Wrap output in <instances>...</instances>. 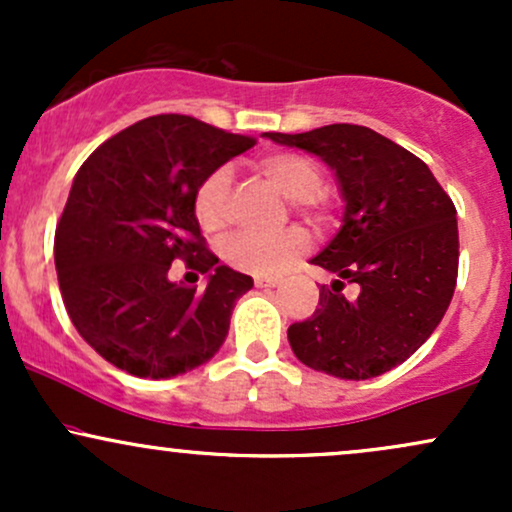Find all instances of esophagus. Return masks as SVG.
<instances>
[{
	"mask_svg": "<svg viewBox=\"0 0 512 512\" xmlns=\"http://www.w3.org/2000/svg\"><path fill=\"white\" fill-rule=\"evenodd\" d=\"M279 284H281L279 279H262V276H257L255 279L257 289H274V286H279Z\"/></svg>",
	"mask_w": 512,
	"mask_h": 512,
	"instance_id": "1",
	"label": "esophagus"
}]
</instances>
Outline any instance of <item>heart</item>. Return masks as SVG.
<instances>
[{
    "instance_id": "1",
    "label": "heart",
    "mask_w": 512,
    "mask_h": 512,
    "mask_svg": "<svg viewBox=\"0 0 512 512\" xmlns=\"http://www.w3.org/2000/svg\"><path fill=\"white\" fill-rule=\"evenodd\" d=\"M255 170L264 180L272 182L286 199L298 207H313L322 190V168L313 158L301 154H269L255 163ZM228 190H231V170L216 168L199 182L192 211L204 231L216 233L228 221ZM308 248V238L301 231H286L276 238L236 233L223 243V260L233 269L255 276H274L301 257Z\"/></svg>"
}]
</instances>
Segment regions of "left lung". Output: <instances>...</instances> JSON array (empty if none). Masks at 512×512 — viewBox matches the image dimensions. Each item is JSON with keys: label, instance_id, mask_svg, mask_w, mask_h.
I'll return each instance as SVG.
<instances>
[{"label": "left lung", "instance_id": "left-lung-1", "mask_svg": "<svg viewBox=\"0 0 512 512\" xmlns=\"http://www.w3.org/2000/svg\"><path fill=\"white\" fill-rule=\"evenodd\" d=\"M315 154L334 170L342 228L313 264L337 274L320 289L313 317L293 322L298 361L342 380H368L399 366L431 337L457 284V211L421 158L361 125L303 134L264 132ZM344 283L359 296L346 299Z\"/></svg>", "mask_w": 512, "mask_h": 512}]
</instances>
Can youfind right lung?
Returning <instances> with one entry per match:
<instances>
[{"label":"right lung","mask_w":512,"mask_h":512,"mask_svg":"<svg viewBox=\"0 0 512 512\" xmlns=\"http://www.w3.org/2000/svg\"><path fill=\"white\" fill-rule=\"evenodd\" d=\"M255 139L187 115L122 129L79 168L55 231V267L76 332L137 378H175L221 349L252 276L219 264L192 211L199 182ZM173 259L208 289L167 279Z\"/></svg>","instance_id":"right-lung-1"}]
</instances>
